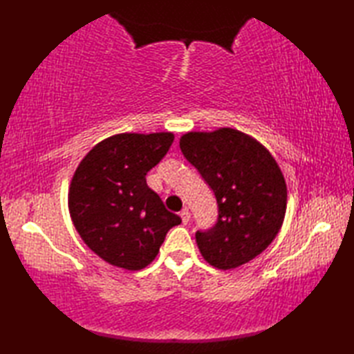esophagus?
I'll return each mask as SVG.
<instances>
[{
  "instance_id": "obj_1",
  "label": "esophagus",
  "mask_w": 354,
  "mask_h": 354,
  "mask_svg": "<svg viewBox=\"0 0 354 354\" xmlns=\"http://www.w3.org/2000/svg\"><path fill=\"white\" fill-rule=\"evenodd\" d=\"M179 216H181V219L184 223H189L190 221V213H189V208H183L181 212H179Z\"/></svg>"
}]
</instances>
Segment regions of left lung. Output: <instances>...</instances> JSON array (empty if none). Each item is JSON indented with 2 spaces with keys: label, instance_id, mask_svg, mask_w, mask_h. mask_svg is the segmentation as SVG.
Instances as JSON below:
<instances>
[{
  "label": "left lung",
  "instance_id": "left-lung-1",
  "mask_svg": "<svg viewBox=\"0 0 354 354\" xmlns=\"http://www.w3.org/2000/svg\"><path fill=\"white\" fill-rule=\"evenodd\" d=\"M179 147L213 190L214 227L196 231L202 257L217 269H234L257 257L280 231L288 189L269 150L231 127L189 132Z\"/></svg>",
  "mask_w": 354,
  "mask_h": 354
}]
</instances>
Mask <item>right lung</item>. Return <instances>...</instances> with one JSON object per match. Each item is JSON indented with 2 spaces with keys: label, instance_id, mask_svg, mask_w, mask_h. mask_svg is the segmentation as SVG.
Instances as JSON below:
<instances>
[{
  "label": "right lung",
  "instance_id": "1",
  "mask_svg": "<svg viewBox=\"0 0 354 354\" xmlns=\"http://www.w3.org/2000/svg\"><path fill=\"white\" fill-rule=\"evenodd\" d=\"M173 138L171 132L112 135L89 150L74 173L71 221L89 250L111 265L146 268L167 231L181 223L146 183Z\"/></svg>",
  "mask_w": 354,
  "mask_h": 354
}]
</instances>
